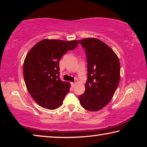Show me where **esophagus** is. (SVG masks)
Wrapping results in <instances>:
<instances>
[{
  "instance_id": "34e87169",
  "label": "esophagus",
  "mask_w": 147,
  "mask_h": 147,
  "mask_svg": "<svg viewBox=\"0 0 147 147\" xmlns=\"http://www.w3.org/2000/svg\"><path fill=\"white\" fill-rule=\"evenodd\" d=\"M74 84H75V83H73V82H72V83H71V86H72V87H74Z\"/></svg>"
}]
</instances>
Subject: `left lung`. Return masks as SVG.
<instances>
[{
	"mask_svg": "<svg viewBox=\"0 0 147 147\" xmlns=\"http://www.w3.org/2000/svg\"><path fill=\"white\" fill-rule=\"evenodd\" d=\"M85 50L88 80L84 93L79 95L81 106L87 110L98 111L109 103L120 80V63L110 47L96 38L79 40Z\"/></svg>",
	"mask_w": 147,
	"mask_h": 147,
	"instance_id": "left-lung-1",
	"label": "left lung"
}]
</instances>
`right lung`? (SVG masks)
<instances>
[{"instance_id": "obj_1", "label": "right lung", "mask_w": 147, "mask_h": 147, "mask_svg": "<svg viewBox=\"0 0 147 147\" xmlns=\"http://www.w3.org/2000/svg\"><path fill=\"white\" fill-rule=\"evenodd\" d=\"M78 44L76 40L46 39L35 45L27 54L23 65L24 80L29 93L40 106L54 109L63 104L70 84L59 78V61Z\"/></svg>"}]
</instances>
